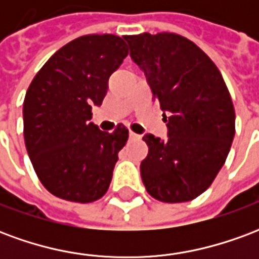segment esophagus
I'll use <instances>...</instances> for the list:
<instances>
[{
	"mask_svg": "<svg viewBox=\"0 0 259 259\" xmlns=\"http://www.w3.org/2000/svg\"><path fill=\"white\" fill-rule=\"evenodd\" d=\"M129 137H130V139H140V135H137V133H133V132H130Z\"/></svg>",
	"mask_w": 259,
	"mask_h": 259,
	"instance_id": "1",
	"label": "esophagus"
}]
</instances>
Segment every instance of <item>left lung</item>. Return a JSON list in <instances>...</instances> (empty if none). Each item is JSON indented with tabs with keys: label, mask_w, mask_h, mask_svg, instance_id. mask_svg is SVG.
Masks as SVG:
<instances>
[{
	"label": "left lung",
	"mask_w": 259,
	"mask_h": 259,
	"mask_svg": "<svg viewBox=\"0 0 259 259\" xmlns=\"http://www.w3.org/2000/svg\"><path fill=\"white\" fill-rule=\"evenodd\" d=\"M163 111L168 140L144 135L148 154L140 165L148 194L186 202L212 185L234 137V107L222 74L194 42L175 33L126 36Z\"/></svg>",
	"instance_id": "8db88e82"
}]
</instances>
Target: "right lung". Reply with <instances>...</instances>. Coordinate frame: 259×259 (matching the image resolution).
<instances>
[{
    "mask_svg": "<svg viewBox=\"0 0 259 259\" xmlns=\"http://www.w3.org/2000/svg\"><path fill=\"white\" fill-rule=\"evenodd\" d=\"M127 54L115 34L77 37L31 80L23 102L26 150L55 197L85 204L107 193L129 130L118 124L112 133L101 132L90 122L91 107L101 105L109 76Z\"/></svg>",
    "mask_w": 259,
    "mask_h": 259,
    "instance_id": "obj_1",
    "label": "right lung"
}]
</instances>
